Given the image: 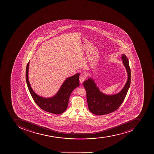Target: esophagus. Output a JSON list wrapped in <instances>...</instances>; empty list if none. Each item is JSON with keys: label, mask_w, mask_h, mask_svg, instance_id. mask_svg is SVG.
<instances>
[{"label": "esophagus", "mask_w": 154, "mask_h": 154, "mask_svg": "<svg viewBox=\"0 0 154 154\" xmlns=\"http://www.w3.org/2000/svg\"><path fill=\"white\" fill-rule=\"evenodd\" d=\"M85 79H86V76L84 75H81L79 76V81L81 83H82L85 80Z\"/></svg>", "instance_id": "obj_1"}]
</instances>
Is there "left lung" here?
<instances>
[{"label": "left lung", "mask_w": 154, "mask_h": 154, "mask_svg": "<svg viewBox=\"0 0 154 154\" xmlns=\"http://www.w3.org/2000/svg\"><path fill=\"white\" fill-rule=\"evenodd\" d=\"M122 59L128 78L124 87L119 93L107 95L100 92L92 79H88L84 82L88 109L91 113L96 115L109 114L117 110L123 103L131 84V72L128 59L124 54Z\"/></svg>", "instance_id": "left-lung-1"}]
</instances>
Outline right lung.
Instances as JSON below:
<instances>
[{"label":"right lung","instance_id":"obj_1","mask_svg":"<svg viewBox=\"0 0 154 154\" xmlns=\"http://www.w3.org/2000/svg\"><path fill=\"white\" fill-rule=\"evenodd\" d=\"M29 62L26 68V78L29 92L33 100L41 109L49 113L60 114L63 113L68 106L69 97L72 91L79 85V74L67 78L60 88L58 92L52 98H44L35 93L31 87L28 79Z\"/></svg>","mask_w":154,"mask_h":154}]
</instances>
